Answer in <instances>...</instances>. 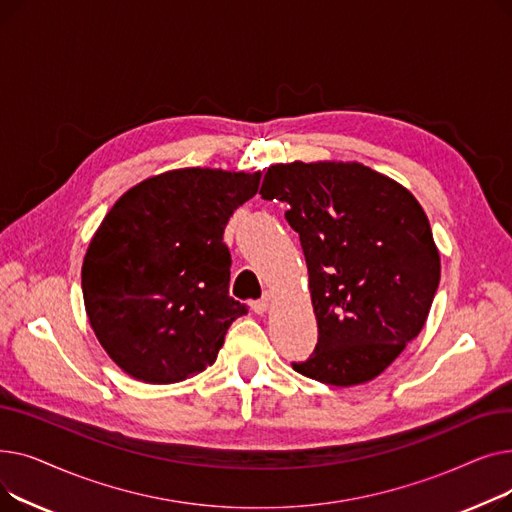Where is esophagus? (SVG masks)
Wrapping results in <instances>:
<instances>
[{"label": "esophagus", "mask_w": 512, "mask_h": 512, "mask_svg": "<svg viewBox=\"0 0 512 512\" xmlns=\"http://www.w3.org/2000/svg\"><path fill=\"white\" fill-rule=\"evenodd\" d=\"M270 305H272V294L265 292L259 301L253 303V311L259 313V315H263L267 309H270Z\"/></svg>", "instance_id": "esophagus-1"}]
</instances>
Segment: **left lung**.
<instances>
[{"instance_id": "obj_1", "label": "left lung", "mask_w": 512, "mask_h": 512, "mask_svg": "<svg viewBox=\"0 0 512 512\" xmlns=\"http://www.w3.org/2000/svg\"><path fill=\"white\" fill-rule=\"evenodd\" d=\"M259 195L288 203L317 319V344L292 369L330 386L378 375L423 330L440 255L417 199L357 161L270 166Z\"/></svg>"}]
</instances>
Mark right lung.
I'll list each match as a JSON object with an SVG mask.
<instances>
[{
	"label": "right lung",
	"instance_id": "1",
	"mask_svg": "<svg viewBox=\"0 0 512 512\" xmlns=\"http://www.w3.org/2000/svg\"><path fill=\"white\" fill-rule=\"evenodd\" d=\"M261 172L184 168L132 186L107 211L83 261L91 328L134 380L174 384L218 359L247 305L228 292L224 228Z\"/></svg>",
	"mask_w": 512,
	"mask_h": 512
}]
</instances>
